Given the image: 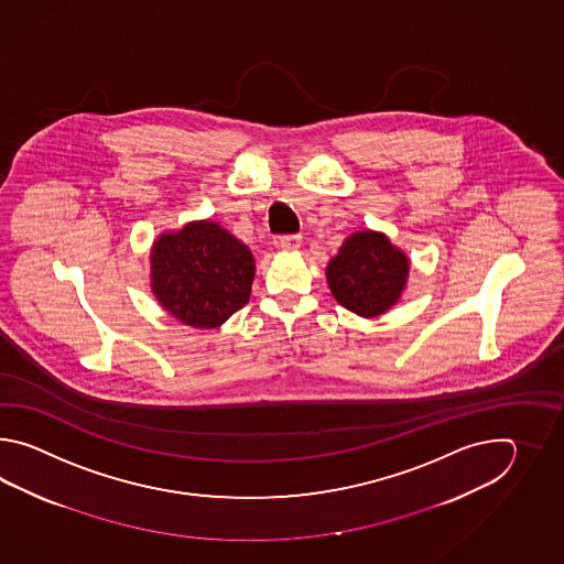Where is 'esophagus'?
<instances>
[{
  "mask_svg": "<svg viewBox=\"0 0 564 564\" xmlns=\"http://www.w3.org/2000/svg\"><path fill=\"white\" fill-rule=\"evenodd\" d=\"M300 241H302V238L296 236V234H292V236H282V238L278 240V246H280L284 252H294V250H299Z\"/></svg>",
  "mask_w": 564,
  "mask_h": 564,
  "instance_id": "1",
  "label": "esophagus"
}]
</instances>
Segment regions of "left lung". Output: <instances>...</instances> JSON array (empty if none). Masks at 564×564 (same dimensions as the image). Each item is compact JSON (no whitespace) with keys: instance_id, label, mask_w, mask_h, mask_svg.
<instances>
[{"instance_id":"left-lung-1","label":"left lung","mask_w":564,"mask_h":564,"mask_svg":"<svg viewBox=\"0 0 564 564\" xmlns=\"http://www.w3.org/2000/svg\"><path fill=\"white\" fill-rule=\"evenodd\" d=\"M409 258L384 234L357 231L326 265V280L340 306L375 318L389 311L408 284Z\"/></svg>"}]
</instances>
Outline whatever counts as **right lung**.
Masks as SVG:
<instances>
[{
    "mask_svg": "<svg viewBox=\"0 0 564 564\" xmlns=\"http://www.w3.org/2000/svg\"><path fill=\"white\" fill-rule=\"evenodd\" d=\"M253 256L216 221H192L156 238L151 288L159 304L195 328H217L248 304Z\"/></svg>",
    "mask_w": 564,
    "mask_h": 564,
    "instance_id": "add662e5",
    "label": "right lung"
}]
</instances>
